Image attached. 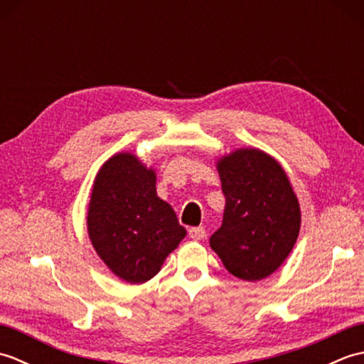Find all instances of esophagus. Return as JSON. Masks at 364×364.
Segmentation results:
<instances>
[{
	"instance_id": "esophagus-1",
	"label": "esophagus",
	"mask_w": 364,
	"mask_h": 364,
	"mask_svg": "<svg viewBox=\"0 0 364 364\" xmlns=\"http://www.w3.org/2000/svg\"><path fill=\"white\" fill-rule=\"evenodd\" d=\"M189 236L194 239V241H200V239H203L206 236V231L203 227H192L189 228Z\"/></svg>"
}]
</instances>
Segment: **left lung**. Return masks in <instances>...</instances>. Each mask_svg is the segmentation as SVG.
Wrapping results in <instances>:
<instances>
[{
	"label": "left lung",
	"instance_id": "obj_1",
	"mask_svg": "<svg viewBox=\"0 0 364 364\" xmlns=\"http://www.w3.org/2000/svg\"><path fill=\"white\" fill-rule=\"evenodd\" d=\"M218 170L225 210L210 245L230 274L261 280L280 267L297 241V197L282 166L264 151L237 150L223 156Z\"/></svg>",
	"mask_w": 364,
	"mask_h": 364
}]
</instances>
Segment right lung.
Listing matches in <instances>:
<instances>
[{
  "mask_svg": "<svg viewBox=\"0 0 364 364\" xmlns=\"http://www.w3.org/2000/svg\"><path fill=\"white\" fill-rule=\"evenodd\" d=\"M156 176L136 156L119 153L100 168L92 191L87 230L106 266L128 283L159 272L186 230L172 206L156 196Z\"/></svg>",
  "mask_w": 364,
  "mask_h": 364,
  "instance_id": "add662e5",
  "label": "right lung"
}]
</instances>
